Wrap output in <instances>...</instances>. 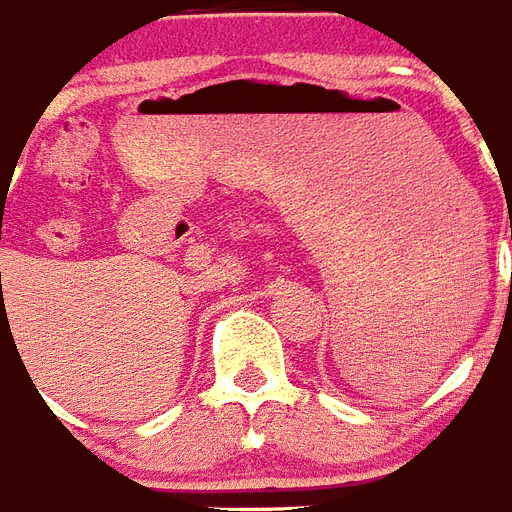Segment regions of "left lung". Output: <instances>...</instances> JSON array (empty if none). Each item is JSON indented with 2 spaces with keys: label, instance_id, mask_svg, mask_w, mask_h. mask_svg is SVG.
Returning <instances> with one entry per match:
<instances>
[{
  "label": "left lung",
  "instance_id": "left-lung-1",
  "mask_svg": "<svg viewBox=\"0 0 512 512\" xmlns=\"http://www.w3.org/2000/svg\"><path fill=\"white\" fill-rule=\"evenodd\" d=\"M510 237H512V227H510Z\"/></svg>",
  "mask_w": 512,
  "mask_h": 512
}]
</instances>
